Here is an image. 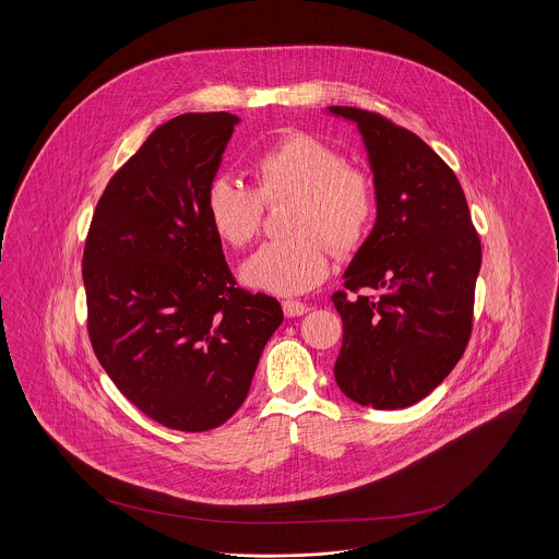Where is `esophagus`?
<instances>
[{"instance_id":"34e87169","label":"esophagus","mask_w":559,"mask_h":559,"mask_svg":"<svg viewBox=\"0 0 559 559\" xmlns=\"http://www.w3.org/2000/svg\"><path fill=\"white\" fill-rule=\"evenodd\" d=\"M282 308H284V314H286L288 319H295V317H304V314H308V312H310L308 304H304V301H293V299L284 301V304H282Z\"/></svg>"}]
</instances>
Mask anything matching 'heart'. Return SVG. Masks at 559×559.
I'll return each instance as SVG.
<instances>
[{
	"mask_svg": "<svg viewBox=\"0 0 559 559\" xmlns=\"http://www.w3.org/2000/svg\"><path fill=\"white\" fill-rule=\"evenodd\" d=\"M253 189L217 176L206 189V217L226 245L242 249L258 237L264 204L295 198L290 239L264 242L240 269L242 282L273 295H304L324 282L331 269L329 245L355 251L372 228L377 191L372 178L319 138L293 131L253 155ZM324 238L322 241L321 239Z\"/></svg>",
	"mask_w": 559,
	"mask_h": 559,
	"instance_id": "1",
	"label": "heart"
}]
</instances>
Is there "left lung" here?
Masks as SVG:
<instances>
[{
	"label": "left lung",
	"mask_w": 559,
	"mask_h": 559,
	"mask_svg": "<svg viewBox=\"0 0 559 559\" xmlns=\"http://www.w3.org/2000/svg\"><path fill=\"white\" fill-rule=\"evenodd\" d=\"M329 111L357 122L377 189V224L331 297L344 324L333 374L364 406L404 408L467 348L481 245L456 174L424 140L377 111Z\"/></svg>",
	"instance_id": "8db88e82"
}]
</instances>
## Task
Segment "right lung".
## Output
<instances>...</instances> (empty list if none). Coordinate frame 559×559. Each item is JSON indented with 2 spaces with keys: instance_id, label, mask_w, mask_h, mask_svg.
<instances>
[{
  "instance_id": "right-lung-1",
  "label": "right lung",
  "mask_w": 559,
  "mask_h": 559,
  "mask_svg": "<svg viewBox=\"0 0 559 559\" xmlns=\"http://www.w3.org/2000/svg\"><path fill=\"white\" fill-rule=\"evenodd\" d=\"M228 111L157 127L107 182L83 247L92 350L114 385L165 428L204 432L247 399L284 312L237 286L206 217L233 138Z\"/></svg>"
}]
</instances>
